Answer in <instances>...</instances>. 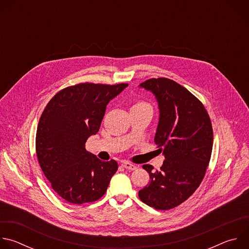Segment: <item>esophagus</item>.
<instances>
[{
	"instance_id": "1",
	"label": "esophagus",
	"mask_w": 249,
	"mask_h": 249,
	"mask_svg": "<svg viewBox=\"0 0 249 249\" xmlns=\"http://www.w3.org/2000/svg\"><path fill=\"white\" fill-rule=\"evenodd\" d=\"M122 166H123L124 168H126V169H129V170H135V169H137V166H136L135 164L130 163V162H128V161L122 162Z\"/></svg>"
}]
</instances>
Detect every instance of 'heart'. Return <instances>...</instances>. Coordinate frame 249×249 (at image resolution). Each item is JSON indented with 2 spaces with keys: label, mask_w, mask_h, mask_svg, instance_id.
Wrapping results in <instances>:
<instances>
[{
  "label": "heart",
  "mask_w": 249,
  "mask_h": 249,
  "mask_svg": "<svg viewBox=\"0 0 249 249\" xmlns=\"http://www.w3.org/2000/svg\"><path fill=\"white\" fill-rule=\"evenodd\" d=\"M142 105H146V104H145V103H141V102H140V103H137V104H135L134 106H142Z\"/></svg>",
  "instance_id": "heart-1"
}]
</instances>
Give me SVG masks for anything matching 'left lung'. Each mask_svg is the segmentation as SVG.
<instances>
[{
  "mask_svg": "<svg viewBox=\"0 0 249 249\" xmlns=\"http://www.w3.org/2000/svg\"><path fill=\"white\" fill-rule=\"evenodd\" d=\"M139 87L158 101L155 143L165 159L157 171L143 165L150 182L139 198L157 210H169L187 200L204 178L213 148L212 123L202 102L174 81L151 79Z\"/></svg>",
  "mask_w": 249,
  "mask_h": 249,
  "instance_id": "left-lung-1",
  "label": "left lung"
}]
</instances>
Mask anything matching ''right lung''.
<instances>
[{
	"mask_svg": "<svg viewBox=\"0 0 249 249\" xmlns=\"http://www.w3.org/2000/svg\"><path fill=\"white\" fill-rule=\"evenodd\" d=\"M128 84H79L69 87L48 102L36 131V155L53 190L64 200L84 204L101 198L118 163L102 161L86 150L95 135L106 106Z\"/></svg>",
	"mask_w": 249,
	"mask_h": 249,
	"instance_id": "right-lung-1",
	"label": "right lung"
}]
</instances>
